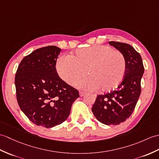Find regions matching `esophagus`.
I'll return each mask as SVG.
<instances>
[{"label":"esophagus","instance_id":"1","mask_svg":"<svg viewBox=\"0 0 159 159\" xmlns=\"http://www.w3.org/2000/svg\"><path fill=\"white\" fill-rule=\"evenodd\" d=\"M86 94H87V93H85V92H83V91H80V93H79V95L80 97H83Z\"/></svg>","mask_w":159,"mask_h":159}]
</instances>
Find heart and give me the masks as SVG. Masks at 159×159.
Returning <instances> with one entry per match:
<instances>
[{"mask_svg": "<svg viewBox=\"0 0 159 159\" xmlns=\"http://www.w3.org/2000/svg\"><path fill=\"white\" fill-rule=\"evenodd\" d=\"M56 70L65 83L74 85L86 75L88 78L77 84L83 89L99 88L108 92L116 88L123 81L126 71L123 55L111 47L97 45L77 50L70 56L61 55L56 61Z\"/></svg>", "mask_w": 159, "mask_h": 159, "instance_id": "b5f03b06", "label": "heart"}]
</instances>
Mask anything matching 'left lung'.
Returning <instances> with one entry per match:
<instances>
[{"label": "left lung", "instance_id": "left-lung-1", "mask_svg": "<svg viewBox=\"0 0 159 159\" xmlns=\"http://www.w3.org/2000/svg\"><path fill=\"white\" fill-rule=\"evenodd\" d=\"M123 55L126 61L124 79L116 90L99 95L92 107V112L100 123L106 125L123 123L134 112L141 93V79L143 68L141 55L126 43L110 41Z\"/></svg>", "mask_w": 159, "mask_h": 159}]
</instances>
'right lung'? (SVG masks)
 I'll return each mask as SVG.
<instances>
[{
    "mask_svg": "<svg viewBox=\"0 0 159 159\" xmlns=\"http://www.w3.org/2000/svg\"><path fill=\"white\" fill-rule=\"evenodd\" d=\"M61 49L48 46L21 60L15 84L18 104L33 123L51 128L64 122L79 91L62 80L55 65Z\"/></svg>",
    "mask_w": 159,
    "mask_h": 159,
    "instance_id": "add662e5",
    "label": "right lung"
}]
</instances>
